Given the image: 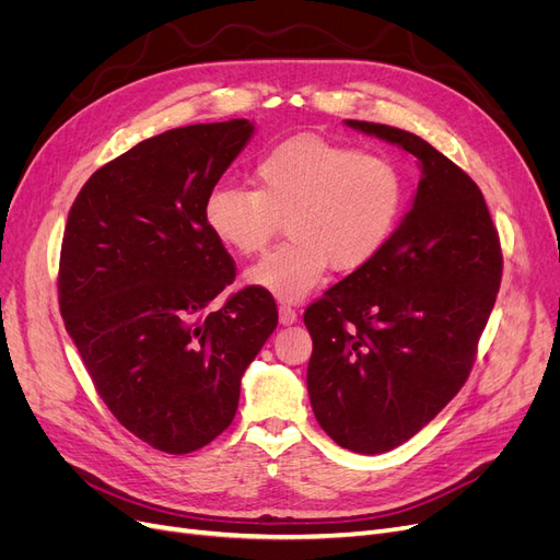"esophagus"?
<instances>
[{
	"label": "esophagus",
	"instance_id": "1",
	"mask_svg": "<svg viewBox=\"0 0 560 560\" xmlns=\"http://www.w3.org/2000/svg\"><path fill=\"white\" fill-rule=\"evenodd\" d=\"M279 320L283 325H293L298 320V312L291 304H279Z\"/></svg>",
	"mask_w": 560,
	"mask_h": 560
}]
</instances>
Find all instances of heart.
Wrapping results in <instances>:
<instances>
[{"label": "heart", "instance_id": "obj_1", "mask_svg": "<svg viewBox=\"0 0 560 560\" xmlns=\"http://www.w3.org/2000/svg\"><path fill=\"white\" fill-rule=\"evenodd\" d=\"M408 184L395 156L355 144L300 136L265 152L252 186L221 184L205 200V223L240 256L272 240L285 219L291 240L246 269V281L298 302L332 265L355 272L395 235Z\"/></svg>", "mask_w": 560, "mask_h": 560}]
</instances>
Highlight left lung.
Masks as SVG:
<instances>
[{"instance_id": "obj_1", "label": "left lung", "mask_w": 560, "mask_h": 560, "mask_svg": "<svg viewBox=\"0 0 560 560\" xmlns=\"http://www.w3.org/2000/svg\"><path fill=\"white\" fill-rule=\"evenodd\" d=\"M416 156L412 207L383 252L308 304L306 387L335 443L383 454L429 424L464 387L503 277L485 196L427 140L346 119Z\"/></svg>"}]
</instances>
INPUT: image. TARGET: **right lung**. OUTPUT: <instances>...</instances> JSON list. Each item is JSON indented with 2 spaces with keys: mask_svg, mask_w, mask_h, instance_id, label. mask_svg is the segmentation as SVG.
I'll return each instance as SVG.
<instances>
[{
  "mask_svg": "<svg viewBox=\"0 0 560 560\" xmlns=\"http://www.w3.org/2000/svg\"><path fill=\"white\" fill-rule=\"evenodd\" d=\"M254 124H191L98 168L71 205L59 312L98 397L133 436L189 454L231 427L246 366L275 332L258 285L212 300L235 262L205 223V200Z\"/></svg>",
  "mask_w": 560,
  "mask_h": 560,
  "instance_id": "right-lung-1",
  "label": "right lung"
}]
</instances>
